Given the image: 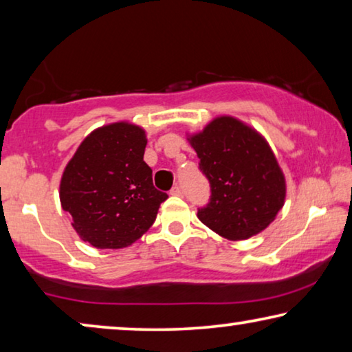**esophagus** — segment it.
I'll use <instances>...</instances> for the list:
<instances>
[{
  "label": "esophagus",
  "instance_id": "esophagus-1",
  "mask_svg": "<svg viewBox=\"0 0 352 352\" xmlns=\"http://www.w3.org/2000/svg\"><path fill=\"white\" fill-rule=\"evenodd\" d=\"M170 194H172V196H183L182 186H180V185H175L174 188H172V189H170Z\"/></svg>",
  "mask_w": 352,
  "mask_h": 352
}]
</instances>
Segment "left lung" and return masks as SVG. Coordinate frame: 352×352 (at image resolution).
<instances>
[{"label": "left lung", "mask_w": 352, "mask_h": 352, "mask_svg": "<svg viewBox=\"0 0 352 352\" xmlns=\"http://www.w3.org/2000/svg\"><path fill=\"white\" fill-rule=\"evenodd\" d=\"M188 141L211 188L199 219L230 241L263 232L287 196L285 175L266 139L235 117L221 116Z\"/></svg>", "instance_id": "left-lung-1"}]
</instances>
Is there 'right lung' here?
<instances>
[{
    "label": "right lung",
    "instance_id": "right-lung-1",
    "mask_svg": "<svg viewBox=\"0 0 352 352\" xmlns=\"http://www.w3.org/2000/svg\"><path fill=\"white\" fill-rule=\"evenodd\" d=\"M146 146L144 128L114 122L87 135L67 163L59 199L82 241L122 249L152 227L167 194L153 186Z\"/></svg>",
    "mask_w": 352,
    "mask_h": 352
}]
</instances>
